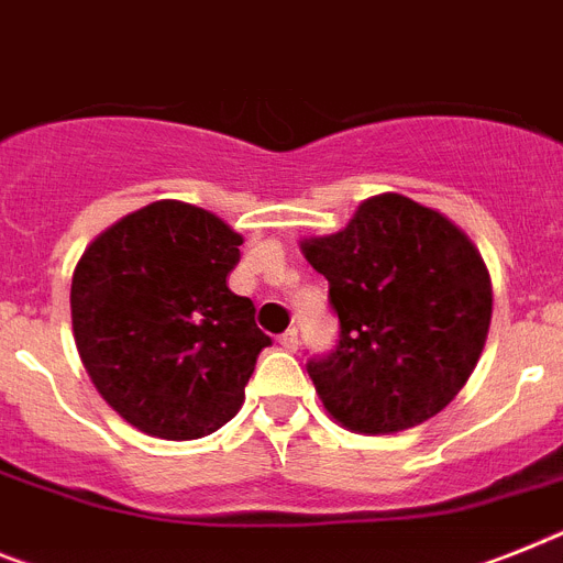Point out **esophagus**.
<instances>
[{
  "label": "esophagus",
  "instance_id": "esophagus-1",
  "mask_svg": "<svg viewBox=\"0 0 563 563\" xmlns=\"http://www.w3.org/2000/svg\"><path fill=\"white\" fill-rule=\"evenodd\" d=\"M277 343H280L286 352H297V329H289V332H283L280 338H277Z\"/></svg>",
  "mask_w": 563,
  "mask_h": 563
}]
</instances>
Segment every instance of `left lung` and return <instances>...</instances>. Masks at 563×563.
I'll return each instance as SVG.
<instances>
[{"label":"left lung","instance_id":"left-lung-1","mask_svg":"<svg viewBox=\"0 0 563 563\" xmlns=\"http://www.w3.org/2000/svg\"><path fill=\"white\" fill-rule=\"evenodd\" d=\"M329 280L338 346L306 363L325 412L391 434L434 418L470 380L493 320L484 257L441 211L363 200L346 229L300 243Z\"/></svg>","mask_w":563,"mask_h":563}]
</instances>
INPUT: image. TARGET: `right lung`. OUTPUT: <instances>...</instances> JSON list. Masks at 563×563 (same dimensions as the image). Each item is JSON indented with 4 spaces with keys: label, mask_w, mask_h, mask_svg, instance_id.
<instances>
[{
    "label": "right lung",
    "mask_w": 563,
    "mask_h": 563,
    "mask_svg": "<svg viewBox=\"0 0 563 563\" xmlns=\"http://www.w3.org/2000/svg\"><path fill=\"white\" fill-rule=\"evenodd\" d=\"M243 238L217 214L157 200L93 240L74 268L79 357L113 412L165 441L211 434L240 412L272 338L229 289Z\"/></svg>",
    "instance_id": "obj_1"
}]
</instances>
